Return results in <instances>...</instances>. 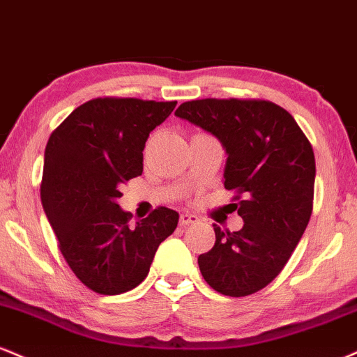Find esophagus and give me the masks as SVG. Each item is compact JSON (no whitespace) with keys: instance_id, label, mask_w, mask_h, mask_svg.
<instances>
[{"instance_id":"obj_1","label":"esophagus","mask_w":357,"mask_h":357,"mask_svg":"<svg viewBox=\"0 0 357 357\" xmlns=\"http://www.w3.org/2000/svg\"><path fill=\"white\" fill-rule=\"evenodd\" d=\"M199 221V218L196 216V214H191V213H183L181 216H179V225L181 226H188V225H195V222Z\"/></svg>"}]
</instances>
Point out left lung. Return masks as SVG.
<instances>
[{"mask_svg":"<svg viewBox=\"0 0 357 357\" xmlns=\"http://www.w3.org/2000/svg\"><path fill=\"white\" fill-rule=\"evenodd\" d=\"M178 118L213 132L226 148L225 188L234 191L244 226L221 231L197 257L204 281L218 293L243 298L282 271L312 213L314 151L284 108L264 100L186 101Z\"/></svg>","mask_w":357,"mask_h":357,"instance_id":"left-lung-1","label":"left lung"}]
</instances>
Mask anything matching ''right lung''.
<instances>
[{"instance_id":"1","label":"right lung","mask_w":357,"mask_h":357,"mask_svg":"<svg viewBox=\"0 0 357 357\" xmlns=\"http://www.w3.org/2000/svg\"><path fill=\"white\" fill-rule=\"evenodd\" d=\"M176 101L94 98L51 132L41 203L71 271L98 294L131 291L148 276L156 249L179 214L160 206L135 226L116 199L143 173V149Z\"/></svg>"}]
</instances>
